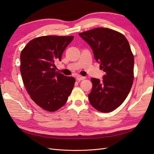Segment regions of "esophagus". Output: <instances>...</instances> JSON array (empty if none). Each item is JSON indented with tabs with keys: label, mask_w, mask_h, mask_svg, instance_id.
I'll use <instances>...</instances> for the list:
<instances>
[{
	"label": "esophagus",
	"mask_w": 154,
	"mask_h": 154,
	"mask_svg": "<svg viewBox=\"0 0 154 154\" xmlns=\"http://www.w3.org/2000/svg\"><path fill=\"white\" fill-rule=\"evenodd\" d=\"M76 79H77V80H78V81H81V80H85V77H84V76H78L76 77Z\"/></svg>",
	"instance_id": "1"
}]
</instances>
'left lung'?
<instances>
[{
  "label": "left lung",
  "mask_w": 154,
  "mask_h": 154,
  "mask_svg": "<svg viewBox=\"0 0 154 154\" xmlns=\"http://www.w3.org/2000/svg\"><path fill=\"white\" fill-rule=\"evenodd\" d=\"M79 35L90 45L95 60L105 72L101 82L91 78L90 103L101 112H110L123 103L133 84L134 58L128 42L123 34L104 27Z\"/></svg>",
  "instance_id": "left-lung-1"
}]
</instances>
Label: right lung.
Here are the masks:
<instances>
[{
  "instance_id": "obj_1",
  "label": "right lung",
  "mask_w": 154,
  "mask_h": 154,
  "mask_svg": "<svg viewBox=\"0 0 154 154\" xmlns=\"http://www.w3.org/2000/svg\"><path fill=\"white\" fill-rule=\"evenodd\" d=\"M73 36H43L31 40L20 54V73L31 98L41 108L54 112L71 94L75 78L56 71L55 62L71 42Z\"/></svg>"
}]
</instances>
